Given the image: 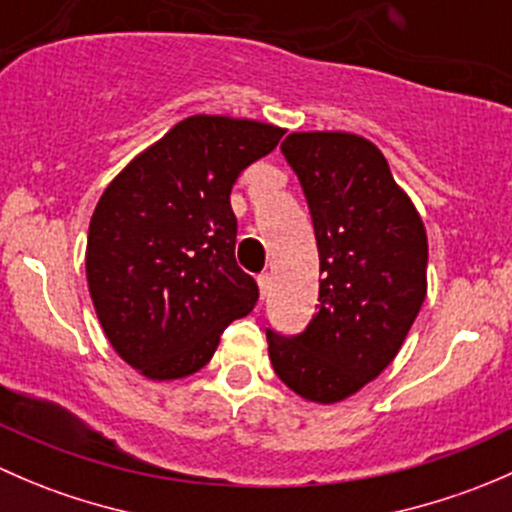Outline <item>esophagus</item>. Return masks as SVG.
Here are the masks:
<instances>
[{
	"instance_id": "obj_1",
	"label": "esophagus",
	"mask_w": 512,
	"mask_h": 512,
	"mask_svg": "<svg viewBox=\"0 0 512 512\" xmlns=\"http://www.w3.org/2000/svg\"><path fill=\"white\" fill-rule=\"evenodd\" d=\"M257 285H260V294H262V299H265L267 292H270V287H272V275L262 272V275L257 277Z\"/></svg>"
}]
</instances>
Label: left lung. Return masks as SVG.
Segmentation results:
<instances>
[{"mask_svg":"<svg viewBox=\"0 0 512 512\" xmlns=\"http://www.w3.org/2000/svg\"><path fill=\"white\" fill-rule=\"evenodd\" d=\"M282 153L312 213L322 280L317 314L302 334L267 329L270 361L294 394L337 404L399 354L426 299V227L366 138L289 133Z\"/></svg>","mask_w":512,"mask_h":512,"instance_id":"obj_1","label":"left lung"}]
</instances>
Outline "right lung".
<instances>
[{
	"instance_id": "add662e5",
	"label": "right lung",
	"mask_w": 512,
	"mask_h": 512,
	"mask_svg": "<svg viewBox=\"0 0 512 512\" xmlns=\"http://www.w3.org/2000/svg\"><path fill=\"white\" fill-rule=\"evenodd\" d=\"M282 136L250 118L190 116L103 190L86 280L111 347L148 379L200 371L227 324L255 309L257 282L235 260L230 193Z\"/></svg>"
}]
</instances>
